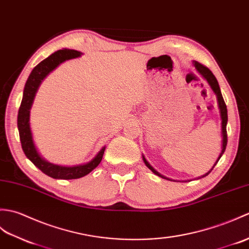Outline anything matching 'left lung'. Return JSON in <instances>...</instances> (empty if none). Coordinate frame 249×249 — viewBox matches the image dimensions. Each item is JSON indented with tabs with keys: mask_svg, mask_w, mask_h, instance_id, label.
I'll return each mask as SVG.
<instances>
[{
	"mask_svg": "<svg viewBox=\"0 0 249 249\" xmlns=\"http://www.w3.org/2000/svg\"><path fill=\"white\" fill-rule=\"evenodd\" d=\"M194 66H195V68L198 70V72H199L204 79H206L207 81H208V83L210 84V86H211V88L213 89V91L216 93V97H217V102H218V107H219V112H220V117H222V132H223V149H222V152H220V154H219V157H218V159H217V161L215 162V164H214V166L215 165L217 164V162L219 161V159L222 158V156H223V153L225 152V150H226V146H227V142H228V139H227V128H226V126H227V121H228V114H227V107H226V103H225V101H224V98H223V96H222V92H220V88H219V85H218V82H217V80H216V78H215L214 76V74L212 73V71L210 70L207 66H204V65H202L201 63H199V62H194ZM142 160H143V162H145V164H146V166L150 169L152 173H154L156 174L157 176H159V177H161V178H163V179H167V180H169L168 178H166V177H164V176H162L161 174H159L158 171L154 169L150 164H149L148 162H147V160L142 157ZM214 166L212 167V169L214 168ZM212 169L209 171L208 174H206L204 176H202L201 178H203V177H206V176H208L210 173H211L212 171Z\"/></svg>",
	"mask_w": 249,
	"mask_h": 249,
	"instance_id": "8db88e82",
	"label": "left lung"
}]
</instances>
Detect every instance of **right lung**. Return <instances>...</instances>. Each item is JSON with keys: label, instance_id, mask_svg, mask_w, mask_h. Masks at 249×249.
<instances>
[{"label": "right lung", "instance_id": "1", "mask_svg": "<svg viewBox=\"0 0 249 249\" xmlns=\"http://www.w3.org/2000/svg\"><path fill=\"white\" fill-rule=\"evenodd\" d=\"M80 55L81 52L75 51V50H58V51L54 52L53 54L50 55L49 57L43 59L42 62L38 64L36 67L32 70L29 79H27L25 83L23 98H22L18 112L19 136L22 149H23L26 158L29 159L36 167L39 168L43 174H46L47 176L54 179H79L88 175L93 168H96L98 165L100 164L104 150H106V147H103L100 152L95 157V159L88 164L80 165V166L74 167H63L51 164L47 162L46 160H43L39 156V153L37 152L34 142H33L30 128V109L32 107L33 100H34L35 93L38 89V87H39L41 81L45 79L52 70L56 68L59 64H62L67 59L78 57Z\"/></svg>", "mask_w": 249, "mask_h": 249}]
</instances>
